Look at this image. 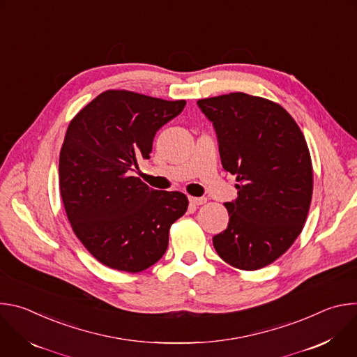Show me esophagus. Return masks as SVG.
I'll use <instances>...</instances> for the list:
<instances>
[{
  "instance_id": "obj_1",
  "label": "esophagus",
  "mask_w": 357,
  "mask_h": 357,
  "mask_svg": "<svg viewBox=\"0 0 357 357\" xmlns=\"http://www.w3.org/2000/svg\"><path fill=\"white\" fill-rule=\"evenodd\" d=\"M189 202H190V205H193V206H200V205H205V203L208 202V199H206V197L189 196Z\"/></svg>"
}]
</instances>
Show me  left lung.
I'll return each mask as SVG.
<instances>
[{
  "label": "left lung",
  "mask_w": 357,
  "mask_h": 357,
  "mask_svg": "<svg viewBox=\"0 0 357 357\" xmlns=\"http://www.w3.org/2000/svg\"><path fill=\"white\" fill-rule=\"evenodd\" d=\"M215 127L223 168L236 175L237 199L225 203L227 229L213 245L227 264L263 268L292 245L312 199L310 149L289 113L271 100L230 93L197 100Z\"/></svg>",
  "instance_id": "1"
}]
</instances>
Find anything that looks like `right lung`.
<instances>
[{
    "instance_id": "add662e5",
    "label": "right lung",
    "mask_w": 357,
    "mask_h": 357,
    "mask_svg": "<svg viewBox=\"0 0 357 357\" xmlns=\"http://www.w3.org/2000/svg\"><path fill=\"white\" fill-rule=\"evenodd\" d=\"M185 105L107 90L70 121L59 155L61 196L75 234L101 264L139 273L165 254L188 197L152 189L131 172L149 158L157 131Z\"/></svg>"
}]
</instances>
